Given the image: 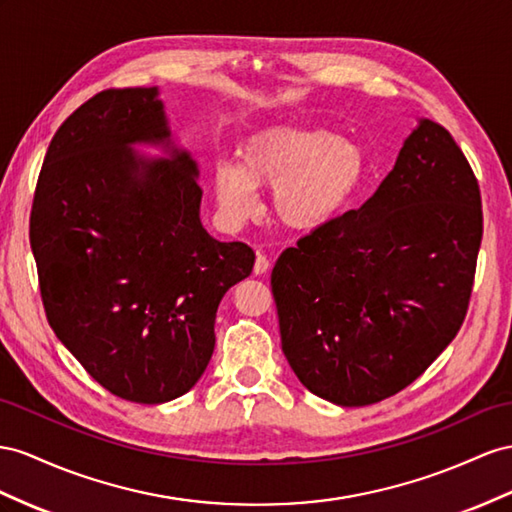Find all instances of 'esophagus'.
Masks as SVG:
<instances>
[{
  "mask_svg": "<svg viewBox=\"0 0 512 512\" xmlns=\"http://www.w3.org/2000/svg\"><path fill=\"white\" fill-rule=\"evenodd\" d=\"M268 270H270V259H268L264 253H257L253 272H255V274H264V272H268Z\"/></svg>",
  "mask_w": 512,
  "mask_h": 512,
  "instance_id": "obj_1",
  "label": "esophagus"
}]
</instances>
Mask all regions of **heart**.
Masks as SVG:
<instances>
[{
    "label": "heart",
    "instance_id": "b5f03b06",
    "mask_svg": "<svg viewBox=\"0 0 512 512\" xmlns=\"http://www.w3.org/2000/svg\"><path fill=\"white\" fill-rule=\"evenodd\" d=\"M363 173L365 155L357 142L324 127L277 125L246 138L238 162L214 166V192L229 225L257 214V186H266L272 188V212L281 225L313 231L342 212Z\"/></svg>",
    "mask_w": 512,
    "mask_h": 512
}]
</instances>
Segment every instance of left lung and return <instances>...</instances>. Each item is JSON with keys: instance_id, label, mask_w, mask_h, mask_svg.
Listing matches in <instances>:
<instances>
[{"instance_id": "left-lung-1", "label": "left lung", "mask_w": 512, "mask_h": 512, "mask_svg": "<svg viewBox=\"0 0 512 512\" xmlns=\"http://www.w3.org/2000/svg\"><path fill=\"white\" fill-rule=\"evenodd\" d=\"M480 205L450 131L419 119L370 199L274 264L281 346L298 381L333 404L368 406L422 376L465 320Z\"/></svg>"}]
</instances>
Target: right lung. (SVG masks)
I'll list each match as a JSON object with an SVG mask.
<instances>
[{"label": "right lung", "mask_w": 512, "mask_h": 512, "mask_svg": "<svg viewBox=\"0 0 512 512\" xmlns=\"http://www.w3.org/2000/svg\"><path fill=\"white\" fill-rule=\"evenodd\" d=\"M134 143L162 146L153 161ZM199 168L157 88H110L60 125L38 175L30 244L47 320L114 396L162 404L212 359L222 296L253 272L244 242L201 225Z\"/></svg>", "instance_id": "add662e5"}]
</instances>
